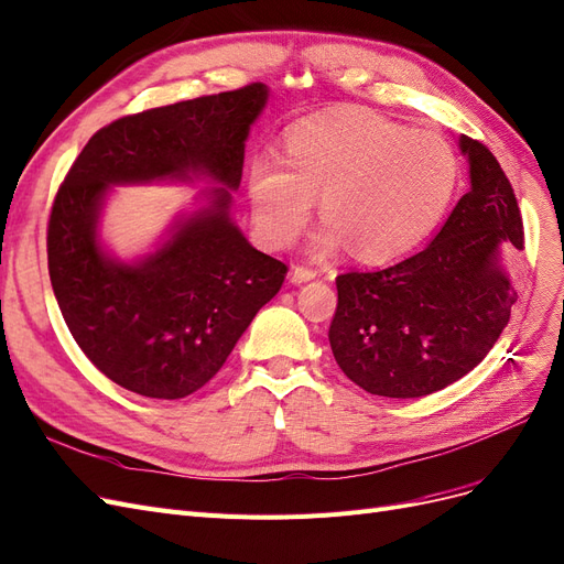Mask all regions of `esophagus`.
I'll return each mask as SVG.
<instances>
[{
	"instance_id": "obj_1",
	"label": "esophagus",
	"mask_w": 564,
	"mask_h": 564,
	"mask_svg": "<svg viewBox=\"0 0 564 564\" xmlns=\"http://www.w3.org/2000/svg\"><path fill=\"white\" fill-rule=\"evenodd\" d=\"M315 278H317V270L305 268V265H294V268H291V273H289V280L294 284H303V282H310Z\"/></svg>"
}]
</instances>
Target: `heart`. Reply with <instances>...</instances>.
Masks as SVG:
<instances>
[{
	"label": "heart",
	"mask_w": 564,
	"mask_h": 564,
	"mask_svg": "<svg viewBox=\"0 0 564 564\" xmlns=\"http://www.w3.org/2000/svg\"><path fill=\"white\" fill-rule=\"evenodd\" d=\"M286 166L261 159L249 177L251 212L265 245L296 240L319 196L315 254L352 247L366 261L415 249L443 219L459 182L455 149L368 111L319 113L291 128Z\"/></svg>",
	"instance_id": "1"
}]
</instances>
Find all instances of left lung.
Wrapping results in <instances>:
<instances>
[{
    "mask_svg": "<svg viewBox=\"0 0 564 564\" xmlns=\"http://www.w3.org/2000/svg\"><path fill=\"white\" fill-rule=\"evenodd\" d=\"M471 188L411 259L336 278L328 328L343 373L368 394L417 399L453 384L490 352L516 289L503 251L522 249V217L492 151L459 134Z\"/></svg>",
    "mask_w": 564,
    "mask_h": 564,
    "instance_id": "obj_1",
    "label": "left lung"
}]
</instances>
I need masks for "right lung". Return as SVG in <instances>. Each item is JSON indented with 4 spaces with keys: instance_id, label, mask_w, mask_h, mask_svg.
<instances>
[{
    "instance_id": "1",
    "label": "right lung",
    "mask_w": 564,
    "mask_h": 564,
    "mask_svg": "<svg viewBox=\"0 0 564 564\" xmlns=\"http://www.w3.org/2000/svg\"><path fill=\"white\" fill-rule=\"evenodd\" d=\"M268 86L149 109L97 130L69 167L48 219V275L84 355L126 390L184 399L217 376L286 265L254 249L230 217L249 128ZM207 181L196 210L147 256L104 247L101 209L113 185Z\"/></svg>"
}]
</instances>
